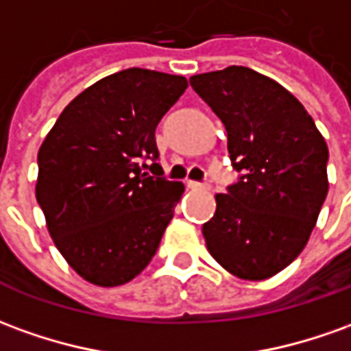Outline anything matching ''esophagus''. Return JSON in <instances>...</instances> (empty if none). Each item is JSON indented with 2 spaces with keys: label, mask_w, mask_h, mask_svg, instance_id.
Here are the masks:
<instances>
[{
  "label": "esophagus",
  "mask_w": 351,
  "mask_h": 351,
  "mask_svg": "<svg viewBox=\"0 0 351 351\" xmlns=\"http://www.w3.org/2000/svg\"><path fill=\"white\" fill-rule=\"evenodd\" d=\"M186 186L190 188V190H203V188H209V184H203V182H195V180H188Z\"/></svg>",
  "instance_id": "esophagus-1"
}]
</instances>
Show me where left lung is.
I'll return each mask as SVG.
<instances>
[{
	"instance_id": "1",
	"label": "left lung",
	"mask_w": 351,
	"mask_h": 351,
	"mask_svg": "<svg viewBox=\"0 0 351 351\" xmlns=\"http://www.w3.org/2000/svg\"><path fill=\"white\" fill-rule=\"evenodd\" d=\"M220 117L228 154L243 173L203 224L210 256L235 278L261 281L287 268L310 239L329 192V148L306 108L245 66L190 77Z\"/></svg>"
}]
</instances>
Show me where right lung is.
<instances>
[{
	"mask_svg": "<svg viewBox=\"0 0 351 351\" xmlns=\"http://www.w3.org/2000/svg\"><path fill=\"white\" fill-rule=\"evenodd\" d=\"M186 87L182 75L144 68L112 73L62 110L39 148L36 199L49 234L93 285L129 283L158 251L184 184L161 176L156 127Z\"/></svg>",
	"mask_w": 351,
	"mask_h": 351,
	"instance_id": "right-lung-1",
	"label": "right lung"
}]
</instances>
